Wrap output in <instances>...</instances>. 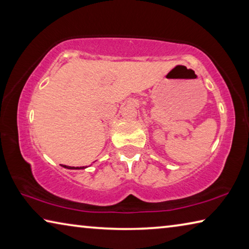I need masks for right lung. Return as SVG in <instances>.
Segmentation results:
<instances>
[{"instance_id":"right-lung-1","label":"right lung","mask_w":249,"mask_h":249,"mask_svg":"<svg viewBox=\"0 0 249 249\" xmlns=\"http://www.w3.org/2000/svg\"><path fill=\"white\" fill-rule=\"evenodd\" d=\"M62 167H65V168H68V169H83L84 167H68V166H62Z\"/></svg>"}]
</instances>
